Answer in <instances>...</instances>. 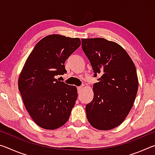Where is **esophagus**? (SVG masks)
I'll use <instances>...</instances> for the list:
<instances>
[{
	"label": "esophagus",
	"instance_id": "1",
	"mask_svg": "<svg viewBox=\"0 0 155 155\" xmlns=\"http://www.w3.org/2000/svg\"><path fill=\"white\" fill-rule=\"evenodd\" d=\"M77 90H78V94H80V93H81V91H82V90H83V87H77Z\"/></svg>",
	"mask_w": 155,
	"mask_h": 155
}]
</instances>
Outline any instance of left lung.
Masks as SVG:
<instances>
[{"mask_svg": "<svg viewBox=\"0 0 155 155\" xmlns=\"http://www.w3.org/2000/svg\"><path fill=\"white\" fill-rule=\"evenodd\" d=\"M82 49L94 77V98L86 104L87 118L98 130H111L123 122L133 105L138 90L135 65L121 46L104 38L82 39Z\"/></svg>", "mask_w": 155, "mask_h": 155, "instance_id": "1", "label": "left lung"}]
</instances>
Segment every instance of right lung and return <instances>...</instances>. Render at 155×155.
I'll return each mask as SVG.
<instances>
[{"label": "right lung", "mask_w": 155, "mask_h": 155, "mask_svg": "<svg viewBox=\"0 0 155 155\" xmlns=\"http://www.w3.org/2000/svg\"><path fill=\"white\" fill-rule=\"evenodd\" d=\"M80 45L79 38L48 35L36 44L25 62L18 89L28 113L41 128L56 129L69 119L77 87L55 77L67 72L65 61Z\"/></svg>", "instance_id": "obj_1"}]
</instances>
